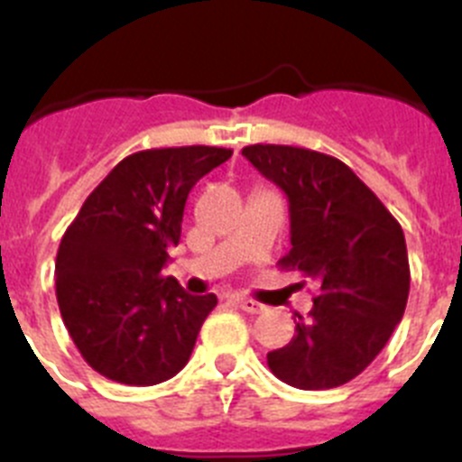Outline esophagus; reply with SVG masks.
<instances>
[{
  "label": "esophagus",
  "instance_id": "1",
  "mask_svg": "<svg viewBox=\"0 0 462 462\" xmlns=\"http://www.w3.org/2000/svg\"><path fill=\"white\" fill-rule=\"evenodd\" d=\"M235 300H236V305L244 310V312H251V314L264 312V305L257 303V300H253V299H245V296H236Z\"/></svg>",
  "mask_w": 462,
  "mask_h": 462
}]
</instances>
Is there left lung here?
I'll use <instances>...</instances> for the list:
<instances>
[{"label":"left lung","mask_w":462,"mask_h":462,"mask_svg":"<svg viewBox=\"0 0 462 462\" xmlns=\"http://www.w3.org/2000/svg\"><path fill=\"white\" fill-rule=\"evenodd\" d=\"M241 154L290 200L291 251L278 264L319 284L294 339L266 356L269 369L299 390L344 385L372 365L403 317L411 291L403 230L339 159L262 143Z\"/></svg>","instance_id":"1"}]
</instances>
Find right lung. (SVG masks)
<instances>
[{
  "mask_svg": "<svg viewBox=\"0 0 462 462\" xmlns=\"http://www.w3.org/2000/svg\"><path fill=\"white\" fill-rule=\"evenodd\" d=\"M232 157L209 145L125 157L86 198L56 253V300L81 357L123 385H157L191 357L217 296H191L163 266L189 191Z\"/></svg>",
  "mask_w": 462,
  "mask_h": 462,
  "instance_id": "add662e5",
  "label": "right lung"
}]
</instances>
